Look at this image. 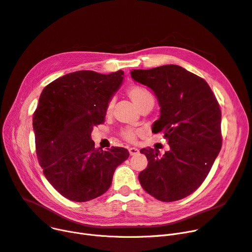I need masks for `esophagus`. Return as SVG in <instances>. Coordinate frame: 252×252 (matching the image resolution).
Returning <instances> with one entry per match:
<instances>
[{
  "mask_svg": "<svg viewBox=\"0 0 252 252\" xmlns=\"http://www.w3.org/2000/svg\"><path fill=\"white\" fill-rule=\"evenodd\" d=\"M128 151H129V154L131 155V156H133V155H136L139 151H138V149H136V148H129L128 149Z\"/></svg>",
  "mask_w": 252,
  "mask_h": 252,
  "instance_id": "esophagus-1",
  "label": "esophagus"
}]
</instances>
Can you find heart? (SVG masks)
Segmentation results:
<instances>
[{
	"mask_svg": "<svg viewBox=\"0 0 252 252\" xmlns=\"http://www.w3.org/2000/svg\"><path fill=\"white\" fill-rule=\"evenodd\" d=\"M126 93L129 98L132 100L139 110H142L143 107L153 105L155 102V97L153 93L142 86L139 85H131L127 88ZM114 106V99H111L107 102L106 105V114H111ZM121 136L128 142H135L137 137V131L133 128H125L122 130Z\"/></svg>",
	"mask_w": 252,
	"mask_h": 252,
	"instance_id": "b5f03b06",
	"label": "heart"
}]
</instances>
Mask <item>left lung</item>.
<instances>
[{
  "label": "left lung",
  "mask_w": 252,
  "mask_h": 252,
  "mask_svg": "<svg viewBox=\"0 0 252 252\" xmlns=\"http://www.w3.org/2000/svg\"><path fill=\"white\" fill-rule=\"evenodd\" d=\"M131 77L150 87L161 115L153 132H163L170 150H140L149 161L138 179L147 193L163 202L190 195L203 184L221 149V111L207 82L184 67L167 64L133 69Z\"/></svg>",
  "instance_id": "8db88e82"
}]
</instances>
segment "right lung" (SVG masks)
<instances>
[{"mask_svg":"<svg viewBox=\"0 0 252 252\" xmlns=\"http://www.w3.org/2000/svg\"><path fill=\"white\" fill-rule=\"evenodd\" d=\"M123 75V70L109 75L78 70L54 80L41 93L32 117L38 161L47 181L70 201L104 194L116 168L129 157L124 148L95 149L91 139Z\"/></svg>","mask_w":252,"mask_h":252,"instance_id":"right-lung-1","label":"right lung"}]
</instances>
